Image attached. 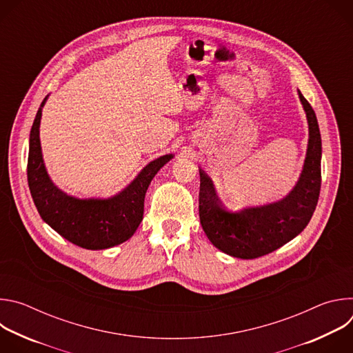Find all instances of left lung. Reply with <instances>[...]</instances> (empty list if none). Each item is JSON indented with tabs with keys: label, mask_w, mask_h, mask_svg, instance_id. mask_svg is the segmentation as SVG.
Listing matches in <instances>:
<instances>
[{
	"label": "left lung",
	"mask_w": 353,
	"mask_h": 353,
	"mask_svg": "<svg viewBox=\"0 0 353 353\" xmlns=\"http://www.w3.org/2000/svg\"><path fill=\"white\" fill-rule=\"evenodd\" d=\"M307 117L309 142L303 169L294 187L275 203L226 210L212 180L199 169V221L210 241L232 257L253 260L294 239L310 222L321 187V135L316 113L297 89Z\"/></svg>",
	"instance_id": "left-lung-1"
}]
</instances>
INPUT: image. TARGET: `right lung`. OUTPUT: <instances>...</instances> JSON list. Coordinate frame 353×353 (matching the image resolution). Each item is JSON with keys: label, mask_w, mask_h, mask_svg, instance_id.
Returning a JSON list of instances; mask_svg holds the SVG:
<instances>
[{"label": "right lung", "mask_w": 353, "mask_h": 353, "mask_svg": "<svg viewBox=\"0 0 353 353\" xmlns=\"http://www.w3.org/2000/svg\"><path fill=\"white\" fill-rule=\"evenodd\" d=\"M41 102L29 137L28 183L41 219L68 241L86 250H105L127 241L143 218V199L155 174L173 154L149 162L120 192L108 198H77L50 179L40 145Z\"/></svg>", "instance_id": "obj_1"}]
</instances>
